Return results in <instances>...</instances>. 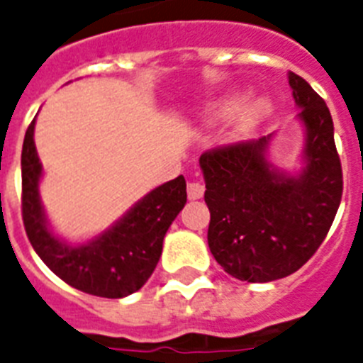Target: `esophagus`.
<instances>
[{"mask_svg":"<svg viewBox=\"0 0 363 363\" xmlns=\"http://www.w3.org/2000/svg\"><path fill=\"white\" fill-rule=\"evenodd\" d=\"M205 194V184L199 181H191L188 182V197L190 199H201Z\"/></svg>","mask_w":363,"mask_h":363,"instance_id":"esophagus-1","label":"esophagus"}]
</instances>
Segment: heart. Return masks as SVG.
Returning <instances> with one entry per match:
<instances>
[{
	"mask_svg": "<svg viewBox=\"0 0 363 363\" xmlns=\"http://www.w3.org/2000/svg\"><path fill=\"white\" fill-rule=\"evenodd\" d=\"M230 106H225L223 111H228ZM269 112V105L264 99H249L247 103H243L240 106L238 114H236V125H238V129L247 130L252 129V127H257L264 118Z\"/></svg>",
	"mask_w": 363,
	"mask_h": 363,
	"instance_id": "obj_1",
	"label": "heart"
}]
</instances>
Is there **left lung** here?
Instances as JSON below:
<instances>
[{
    "label": "left lung",
    "mask_w": 363,
    "mask_h": 363,
    "mask_svg": "<svg viewBox=\"0 0 363 363\" xmlns=\"http://www.w3.org/2000/svg\"><path fill=\"white\" fill-rule=\"evenodd\" d=\"M290 86L304 125V167L286 175L267 162L271 136L205 151L208 247L228 275L247 282L284 279L327 236L342 201L343 173L327 103L297 73Z\"/></svg>",
    "instance_id": "obj_1"
}]
</instances>
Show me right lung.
I'll use <instances>...</instances> for the list:
<instances>
[{
    "label": "right lung",
    "instance_id": "right-lung-1",
    "mask_svg": "<svg viewBox=\"0 0 363 363\" xmlns=\"http://www.w3.org/2000/svg\"><path fill=\"white\" fill-rule=\"evenodd\" d=\"M35 120L21 149V218L36 255L55 275L84 294L121 299L147 282L162 255V242L186 203V181L179 175L151 190L108 230L83 245H69L48 227L38 182L40 158L35 147Z\"/></svg>",
    "mask_w": 363,
    "mask_h": 363
}]
</instances>
